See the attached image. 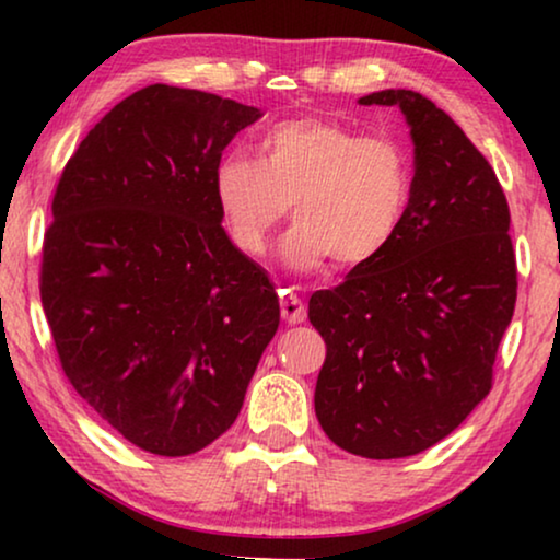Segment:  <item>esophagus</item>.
<instances>
[{"label": "esophagus", "instance_id": "1", "mask_svg": "<svg viewBox=\"0 0 560 560\" xmlns=\"http://www.w3.org/2000/svg\"><path fill=\"white\" fill-rule=\"evenodd\" d=\"M280 313L285 318V324H303L305 320V305L298 295L282 290V301H280Z\"/></svg>", "mask_w": 560, "mask_h": 560}]
</instances>
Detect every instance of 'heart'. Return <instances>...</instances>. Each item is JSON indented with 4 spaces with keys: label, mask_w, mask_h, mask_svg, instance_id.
<instances>
[{
    "label": "heart",
    "mask_w": 560,
    "mask_h": 560,
    "mask_svg": "<svg viewBox=\"0 0 560 560\" xmlns=\"http://www.w3.org/2000/svg\"><path fill=\"white\" fill-rule=\"evenodd\" d=\"M410 196L412 165L400 142L320 117L278 121L259 135L257 160L232 152L213 167V198L242 255L262 257L293 206L298 224L282 259L298 272L328 257L343 270L374 262L400 232Z\"/></svg>",
    "instance_id": "b5f03b06"
}]
</instances>
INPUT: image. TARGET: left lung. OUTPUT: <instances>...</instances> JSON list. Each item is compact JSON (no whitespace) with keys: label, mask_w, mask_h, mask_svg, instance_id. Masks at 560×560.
<instances>
[{"label":"left lung","mask_w":560,"mask_h":560,"mask_svg":"<svg viewBox=\"0 0 560 560\" xmlns=\"http://www.w3.org/2000/svg\"><path fill=\"white\" fill-rule=\"evenodd\" d=\"M359 104L400 106L416 175L385 255L311 295L326 341L313 402L339 448L405 458L446 439L492 389L517 298L510 206L487 158L431 98L387 89Z\"/></svg>","instance_id":"1"}]
</instances>
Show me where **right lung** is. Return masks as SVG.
I'll return each instance as SVG.
<instances>
[{
    "label": "right lung",
    "instance_id": "add662e5",
    "mask_svg": "<svg viewBox=\"0 0 560 560\" xmlns=\"http://www.w3.org/2000/svg\"><path fill=\"white\" fill-rule=\"evenodd\" d=\"M259 109L152 83L60 173L40 298L75 393L158 456L229 431L280 324L270 278L221 226L213 167Z\"/></svg>",
    "mask_w": 560,
    "mask_h": 560
}]
</instances>
